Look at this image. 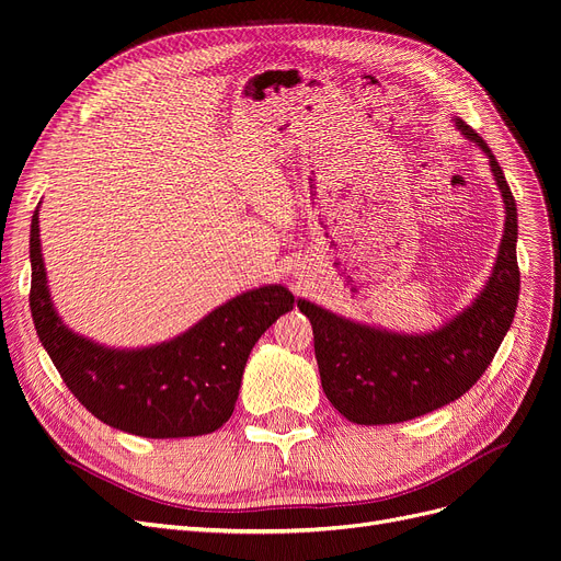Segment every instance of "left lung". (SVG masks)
<instances>
[{
	"label": "left lung",
	"instance_id": "1",
	"mask_svg": "<svg viewBox=\"0 0 561 561\" xmlns=\"http://www.w3.org/2000/svg\"><path fill=\"white\" fill-rule=\"evenodd\" d=\"M455 127L489 159L505 204L503 239L476 300L436 330L411 334L298 300L313 328L322 391L341 416L357 425L402 423L455 402L482 377L512 328L520 290L516 202L489 145L459 117Z\"/></svg>",
	"mask_w": 561,
	"mask_h": 561
}]
</instances>
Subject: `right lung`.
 <instances>
[{
    "label": "right lung",
    "mask_w": 561,
    "mask_h": 561,
    "mask_svg": "<svg viewBox=\"0 0 561 561\" xmlns=\"http://www.w3.org/2000/svg\"><path fill=\"white\" fill-rule=\"evenodd\" d=\"M41 209V206H38ZM32 218V296L36 332L72 396L108 427L145 438H184L222 427L239 400L250 352L296 298L282 284L241 293L170 341L108 347L72 332L58 316Z\"/></svg>",
    "instance_id": "right-lung-1"
}]
</instances>
